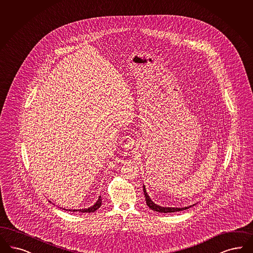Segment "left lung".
<instances>
[{
    "label": "left lung",
    "instance_id": "1",
    "mask_svg": "<svg viewBox=\"0 0 253 253\" xmlns=\"http://www.w3.org/2000/svg\"><path fill=\"white\" fill-rule=\"evenodd\" d=\"M143 192H144V196H145V201H146V204L147 206H149V208H151L152 210L154 211H157L159 213H173V212H179V211H183V210H186L188 209L190 206H187V207H182V208H176V207H162V206H158L156 205L148 196L147 192H146V189L145 187L143 186ZM194 206V205H193Z\"/></svg>",
    "mask_w": 253,
    "mask_h": 253
}]
</instances>
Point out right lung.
Listing matches in <instances>:
<instances>
[{
  "instance_id": "1",
  "label": "right lung",
  "mask_w": 253,
  "mask_h": 253,
  "mask_svg": "<svg viewBox=\"0 0 253 253\" xmlns=\"http://www.w3.org/2000/svg\"><path fill=\"white\" fill-rule=\"evenodd\" d=\"M101 204H102V199H101V196H99L98 198V200L96 201V203L94 204V206H90L89 208H84V209H74V210H70L69 209V211H72V212H82V213H92V212H94L95 210H97L100 206H101ZM66 210V209H65Z\"/></svg>"
}]
</instances>
